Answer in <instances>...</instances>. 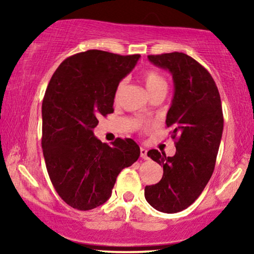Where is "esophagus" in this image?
Here are the masks:
<instances>
[{
    "label": "esophagus",
    "instance_id": "obj_1",
    "mask_svg": "<svg viewBox=\"0 0 254 254\" xmlns=\"http://www.w3.org/2000/svg\"><path fill=\"white\" fill-rule=\"evenodd\" d=\"M140 152H141V157L143 158V159H148V154H147V149H144V148H141L140 149Z\"/></svg>",
    "mask_w": 254,
    "mask_h": 254
}]
</instances>
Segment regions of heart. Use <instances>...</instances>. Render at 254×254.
<instances>
[{
  "mask_svg": "<svg viewBox=\"0 0 254 254\" xmlns=\"http://www.w3.org/2000/svg\"><path fill=\"white\" fill-rule=\"evenodd\" d=\"M142 81H143L145 89L149 92V95L158 91L161 89H166V81L163 76L156 70H145L142 75ZM125 89V83L120 82L116 89V93H114V99L119 100V98L123 95Z\"/></svg>",
  "mask_w": 254,
  "mask_h": 254,
  "instance_id": "heart-1",
  "label": "heart"
}]
</instances>
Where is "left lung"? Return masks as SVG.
<instances>
[{
  "instance_id": "obj_1",
  "label": "left lung",
  "mask_w": 254,
  "mask_h": 254,
  "mask_svg": "<svg viewBox=\"0 0 254 254\" xmlns=\"http://www.w3.org/2000/svg\"><path fill=\"white\" fill-rule=\"evenodd\" d=\"M148 59L172 74L175 95L165 123L172 128L176 154L168 157L156 149L148 151L163 166V177L145 186L144 196L156 210L178 213L199 197L214 172L224 123L221 97L207 69L187 54L173 52Z\"/></svg>"
}]
</instances>
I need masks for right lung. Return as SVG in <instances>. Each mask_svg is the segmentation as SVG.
Segmentation results:
<instances>
[{"mask_svg": "<svg viewBox=\"0 0 254 254\" xmlns=\"http://www.w3.org/2000/svg\"><path fill=\"white\" fill-rule=\"evenodd\" d=\"M138 59L82 52L65 59L48 83L41 107L44 158L55 190L75 209L105 203L118 175L140 156L131 138L118 137L109 145L93 134L99 118L113 113L117 86Z\"/></svg>", "mask_w": 254, "mask_h": 254, "instance_id": "1", "label": "right lung"}]
</instances>
